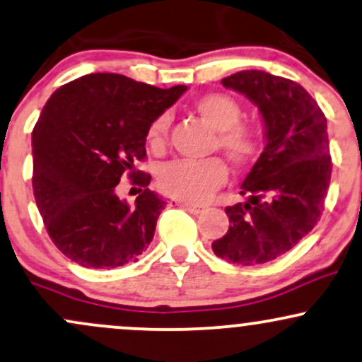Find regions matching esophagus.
Masks as SVG:
<instances>
[{
	"label": "esophagus",
	"instance_id": "esophagus-1",
	"mask_svg": "<svg viewBox=\"0 0 362 362\" xmlns=\"http://www.w3.org/2000/svg\"><path fill=\"white\" fill-rule=\"evenodd\" d=\"M180 206L184 209H187V211L192 213V214H199V213L204 211V208H202V206L192 204V202H180Z\"/></svg>",
	"mask_w": 362,
	"mask_h": 362
}]
</instances>
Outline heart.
<instances>
[{
	"instance_id": "b5f03b06",
	"label": "heart",
	"mask_w": 362,
	"mask_h": 362,
	"mask_svg": "<svg viewBox=\"0 0 362 362\" xmlns=\"http://www.w3.org/2000/svg\"><path fill=\"white\" fill-rule=\"evenodd\" d=\"M194 110L211 129L216 130L214 146L237 166H245L259 156L263 136L257 127L240 122L242 108L232 96L209 93L194 101ZM170 129V115L160 113L146 130V142L153 151H163ZM228 168L220 158L177 160L166 163L158 173V185L166 196L187 202H202L225 184Z\"/></svg>"
}]
</instances>
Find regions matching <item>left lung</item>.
<instances>
[{
    "mask_svg": "<svg viewBox=\"0 0 362 362\" xmlns=\"http://www.w3.org/2000/svg\"><path fill=\"white\" fill-rule=\"evenodd\" d=\"M221 84L259 108L266 146L240 185L247 201L225 208L228 232L211 247L230 263L263 264L291 251L320 221L332 177L327 118L288 78L244 70Z\"/></svg>",
    "mask_w": 362,
    "mask_h": 362,
    "instance_id": "obj_1",
    "label": "left lung"
}]
</instances>
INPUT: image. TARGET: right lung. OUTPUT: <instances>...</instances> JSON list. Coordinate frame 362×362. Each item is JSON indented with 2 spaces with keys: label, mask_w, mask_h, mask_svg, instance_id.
<instances>
[{
  "label": "right lung",
  "mask_w": 362,
  "mask_h": 362,
  "mask_svg": "<svg viewBox=\"0 0 362 362\" xmlns=\"http://www.w3.org/2000/svg\"><path fill=\"white\" fill-rule=\"evenodd\" d=\"M187 86L160 89L118 74H89L51 94L33 132L35 204L57 247L84 268L137 261L166 202L134 168L146 130ZM123 173L141 187L130 206L116 194Z\"/></svg>",
  "instance_id": "obj_1"
}]
</instances>
